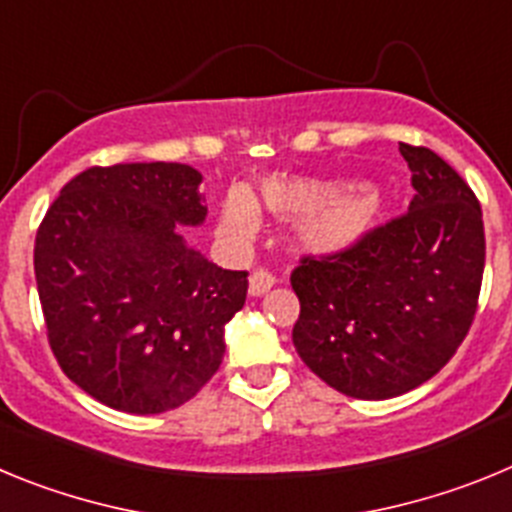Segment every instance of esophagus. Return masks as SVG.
<instances>
[{"instance_id": "obj_1", "label": "esophagus", "mask_w": 512, "mask_h": 512, "mask_svg": "<svg viewBox=\"0 0 512 512\" xmlns=\"http://www.w3.org/2000/svg\"><path fill=\"white\" fill-rule=\"evenodd\" d=\"M274 284H277V277H274L271 271L256 269L251 277H248V292H251V297H261L266 295Z\"/></svg>"}]
</instances>
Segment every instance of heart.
Listing matches in <instances>:
<instances>
[{
  "mask_svg": "<svg viewBox=\"0 0 512 512\" xmlns=\"http://www.w3.org/2000/svg\"><path fill=\"white\" fill-rule=\"evenodd\" d=\"M259 207L277 217H297L295 241L302 251L328 256L356 246L377 228L384 197L374 187H348L310 176H271L251 197L233 189L220 210V233L233 243L248 241L259 228Z\"/></svg>",
  "mask_w": 512,
  "mask_h": 512,
  "instance_id": "1",
  "label": "heart"
}]
</instances>
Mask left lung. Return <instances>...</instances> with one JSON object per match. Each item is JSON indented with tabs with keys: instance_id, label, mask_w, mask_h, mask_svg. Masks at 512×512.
Instances as JSON below:
<instances>
[{
	"instance_id": "1",
	"label": "left lung",
	"mask_w": 512,
	"mask_h": 512,
	"mask_svg": "<svg viewBox=\"0 0 512 512\" xmlns=\"http://www.w3.org/2000/svg\"><path fill=\"white\" fill-rule=\"evenodd\" d=\"M413 171L408 212L356 246L302 256L292 271L300 359L356 400L405 395L449 364L467 338L485 271L482 207L423 146L400 143Z\"/></svg>"
}]
</instances>
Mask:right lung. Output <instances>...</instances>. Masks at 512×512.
<instances>
[{"label": "right lung", "mask_w": 512, "mask_h": 512, "mask_svg": "<svg viewBox=\"0 0 512 512\" xmlns=\"http://www.w3.org/2000/svg\"><path fill=\"white\" fill-rule=\"evenodd\" d=\"M187 164L92 166L56 197L35 235V282L63 374L112 410L156 415L220 369L225 323L248 271L212 264L179 225L207 215Z\"/></svg>", "instance_id": "1"}]
</instances>
